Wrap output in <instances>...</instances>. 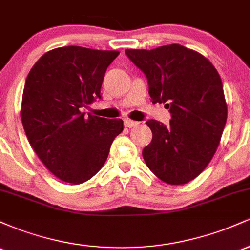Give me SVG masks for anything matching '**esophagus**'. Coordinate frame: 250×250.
<instances>
[{"mask_svg": "<svg viewBox=\"0 0 250 250\" xmlns=\"http://www.w3.org/2000/svg\"><path fill=\"white\" fill-rule=\"evenodd\" d=\"M125 125L127 128H133V127H136V125H139V122L133 121V120H129V119H125Z\"/></svg>", "mask_w": 250, "mask_h": 250, "instance_id": "esophagus-1", "label": "esophagus"}]
</instances>
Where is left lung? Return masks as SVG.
<instances>
[{"instance_id": "1", "label": "left lung", "mask_w": 250, "mask_h": 250, "mask_svg": "<svg viewBox=\"0 0 250 250\" xmlns=\"http://www.w3.org/2000/svg\"><path fill=\"white\" fill-rule=\"evenodd\" d=\"M147 76L153 103H166L168 125L149 120L151 142L142 150L146 165L163 182L185 185L213 159L227 121L221 77L209 60L181 44L127 49Z\"/></svg>"}]
</instances>
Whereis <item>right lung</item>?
I'll use <instances>...</instances> for the list:
<instances>
[{
    "label": "right lung",
    "mask_w": 250,
    "mask_h": 250,
    "mask_svg": "<svg viewBox=\"0 0 250 250\" xmlns=\"http://www.w3.org/2000/svg\"><path fill=\"white\" fill-rule=\"evenodd\" d=\"M116 50L56 48L40 57L28 74L21 119L39 159L69 185L90 180L104 165L121 119H103L82 109L101 99V85Z\"/></svg>",
    "instance_id": "obj_1"
}]
</instances>
